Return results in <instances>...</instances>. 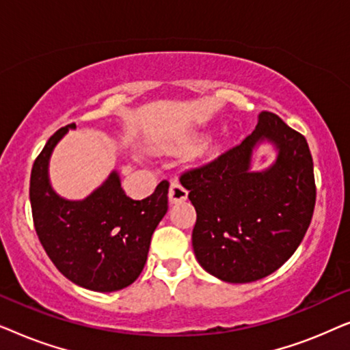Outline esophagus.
<instances>
[{"instance_id": "esophagus-1", "label": "esophagus", "mask_w": 350, "mask_h": 350, "mask_svg": "<svg viewBox=\"0 0 350 350\" xmlns=\"http://www.w3.org/2000/svg\"><path fill=\"white\" fill-rule=\"evenodd\" d=\"M188 198V189L185 188L183 185L180 183V181L174 180L170 183V189H169V200L172 204H176V202H181V200H185Z\"/></svg>"}]
</instances>
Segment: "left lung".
<instances>
[{
    "mask_svg": "<svg viewBox=\"0 0 350 350\" xmlns=\"http://www.w3.org/2000/svg\"><path fill=\"white\" fill-rule=\"evenodd\" d=\"M269 139L280 156L269 170H250L251 154ZM198 219L193 248L199 265L231 284H247L279 269L299 247L315 207L314 162L304 135L262 111L241 145L207 164L185 170Z\"/></svg>",
    "mask_w": 350,
    "mask_h": 350,
    "instance_id": "obj_1",
    "label": "left lung"
}]
</instances>
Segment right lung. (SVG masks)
Returning a JSON list of instances; mask_svg holds the SVG:
<instances>
[{
    "instance_id": "1",
    "label": "right lung",
    "mask_w": 350,
    "mask_h": 350,
    "mask_svg": "<svg viewBox=\"0 0 350 350\" xmlns=\"http://www.w3.org/2000/svg\"><path fill=\"white\" fill-rule=\"evenodd\" d=\"M68 127L76 124L59 129L33 164V224L47 256L66 279L94 291L122 290L145 266L152 232L169 208V181H161L148 198L133 200L113 172L84 200L62 199L51 188L47 164Z\"/></svg>"
}]
</instances>
